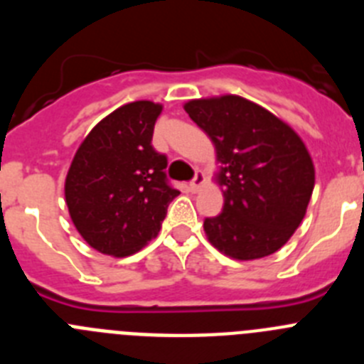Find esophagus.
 <instances>
[{"label": "esophagus", "mask_w": 364, "mask_h": 364, "mask_svg": "<svg viewBox=\"0 0 364 364\" xmlns=\"http://www.w3.org/2000/svg\"><path fill=\"white\" fill-rule=\"evenodd\" d=\"M204 182H205L204 175H202V173H197V175H195V178H193L191 182H189V189H191L193 193H197L198 189H200L202 186H204Z\"/></svg>", "instance_id": "esophagus-1"}]
</instances>
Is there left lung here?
Masks as SVG:
<instances>
[{
    "label": "left lung",
    "mask_w": 364,
    "mask_h": 364,
    "mask_svg": "<svg viewBox=\"0 0 364 364\" xmlns=\"http://www.w3.org/2000/svg\"><path fill=\"white\" fill-rule=\"evenodd\" d=\"M186 112L211 138L222 213L205 218V237L237 260L281 250L306 215L315 167L290 125L237 95L189 100Z\"/></svg>",
    "instance_id": "obj_1"
}]
</instances>
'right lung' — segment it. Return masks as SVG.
I'll list each match as a JSON object with an SVG mask.
<instances>
[{"label":"right lung","mask_w":364,"mask_h":364,"mask_svg":"<svg viewBox=\"0 0 364 364\" xmlns=\"http://www.w3.org/2000/svg\"><path fill=\"white\" fill-rule=\"evenodd\" d=\"M162 105L138 100L95 125L70 162L65 202L73 224L96 252L127 257L159 235L178 189L166 178L167 159L153 149Z\"/></svg>","instance_id":"1"}]
</instances>
